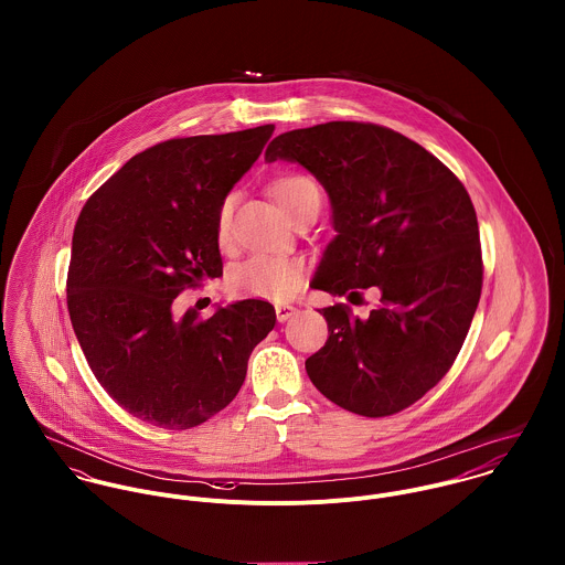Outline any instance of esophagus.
Wrapping results in <instances>:
<instances>
[{
	"instance_id": "obj_1",
	"label": "esophagus",
	"mask_w": 565,
	"mask_h": 565,
	"mask_svg": "<svg viewBox=\"0 0 565 565\" xmlns=\"http://www.w3.org/2000/svg\"><path fill=\"white\" fill-rule=\"evenodd\" d=\"M296 313H298V309L291 307V305H276V320H278V322H287V320L294 318Z\"/></svg>"
}]
</instances>
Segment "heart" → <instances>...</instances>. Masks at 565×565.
Instances as JSON below:
<instances>
[{
    "instance_id": "heart-1",
    "label": "heart",
    "mask_w": 565,
    "mask_h": 565,
    "mask_svg": "<svg viewBox=\"0 0 565 565\" xmlns=\"http://www.w3.org/2000/svg\"><path fill=\"white\" fill-rule=\"evenodd\" d=\"M269 193L296 222L307 209L320 204L318 184L302 173H282L269 182ZM233 220L231 198L222 200L215 213V235L217 242H228ZM307 278V267L294 256H249L239 263L231 276L228 285L237 296L245 298H267V300H289L294 298Z\"/></svg>"
}]
</instances>
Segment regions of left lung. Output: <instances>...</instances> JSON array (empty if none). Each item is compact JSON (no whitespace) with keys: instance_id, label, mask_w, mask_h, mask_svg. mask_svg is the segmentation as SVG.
Returning <instances> with one entry per match:
<instances>
[{"instance_id":"obj_1","label":"left lung","mask_w":565,"mask_h":565,"mask_svg":"<svg viewBox=\"0 0 565 565\" xmlns=\"http://www.w3.org/2000/svg\"><path fill=\"white\" fill-rule=\"evenodd\" d=\"M267 161L305 164L330 195L337 237L313 289L350 298L379 287L365 320L320 309L328 339L307 359L330 403L387 417L452 367L483 289V252L463 182L419 143L365 121H328L276 137Z\"/></svg>"}]
</instances>
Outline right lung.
Here are the masks:
<instances>
[{
  "label": "right lung",
  "instance_id": "add662e5",
  "mask_svg": "<svg viewBox=\"0 0 565 565\" xmlns=\"http://www.w3.org/2000/svg\"><path fill=\"white\" fill-rule=\"evenodd\" d=\"M271 132L267 124L162 141L82 206L67 271L72 326L104 392L148 424L186 430L226 408L276 323L265 300L171 316L184 289L222 276L217 206Z\"/></svg>",
  "mask_w": 565,
  "mask_h": 565
}]
</instances>
